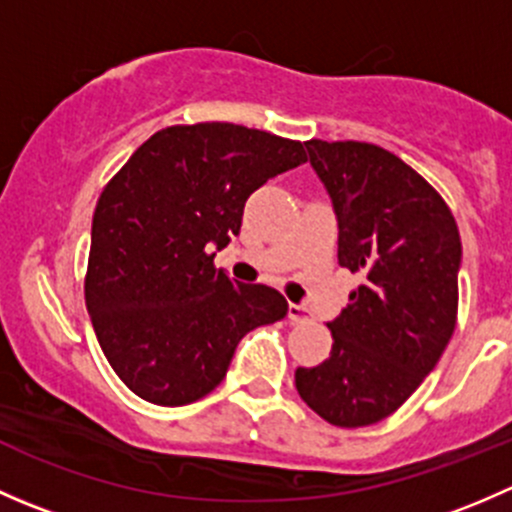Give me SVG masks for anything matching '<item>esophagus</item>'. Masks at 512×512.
<instances>
[{
	"mask_svg": "<svg viewBox=\"0 0 512 512\" xmlns=\"http://www.w3.org/2000/svg\"><path fill=\"white\" fill-rule=\"evenodd\" d=\"M287 317L292 324H302V322H309V317H312V314H309V309L304 307V304H289Z\"/></svg>",
	"mask_w": 512,
	"mask_h": 512,
	"instance_id": "esophagus-1",
	"label": "esophagus"
}]
</instances>
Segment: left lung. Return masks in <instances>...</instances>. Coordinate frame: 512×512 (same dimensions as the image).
<instances>
[{"label":"left lung","mask_w":512,"mask_h":512,"mask_svg":"<svg viewBox=\"0 0 512 512\" xmlns=\"http://www.w3.org/2000/svg\"><path fill=\"white\" fill-rule=\"evenodd\" d=\"M332 195L339 265L361 277L334 322L332 354L299 366L304 404L339 428L391 416L438 364L458 322L461 235L446 200L374 143H304Z\"/></svg>","instance_id":"obj_1"}]
</instances>
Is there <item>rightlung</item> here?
<instances>
[{
	"instance_id": "right-lung-1",
	"label": "right lung",
	"mask_w": 512,
	"mask_h": 512,
	"mask_svg": "<svg viewBox=\"0 0 512 512\" xmlns=\"http://www.w3.org/2000/svg\"><path fill=\"white\" fill-rule=\"evenodd\" d=\"M299 141L193 123L153 133L101 190L91 225L86 309L108 364L136 396L185 406L208 396L250 329L287 314L265 285L213 262L247 198L304 163Z\"/></svg>"
}]
</instances>
